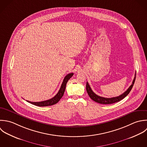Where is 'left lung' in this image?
<instances>
[{"label": "left lung", "instance_id": "left-lung-1", "mask_svg": "<svg viewBox=\"0 0 147 147\" xmlns=\"http://www.w3.org/2000/svg\"><path fill=\"white\" fill-rule=\"evenodd\" d=\"M136 75V73H135V78L133 80L132 84L129 86V88L124 93H123L122 94H121L119 96L112 97V98H105L103 97L99 96L97 95L96 94H95L93 92V90H92V89L88 82H86V89L87 93L92 100H93L94 101H95L96 102H98V103H100L101 104H113V103L119 102V101H121V100H123L124 98H125L132 90V87L134 85L135 81Z\"/></svg>", "mask_w": 147, "mask_h": 147}]
</instances>
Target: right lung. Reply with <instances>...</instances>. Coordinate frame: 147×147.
Instances as JSON below:
<instances>
[{
  "label": "right lung",
  "instance_id": "add662e5",
  "mask_svg": "<svg viewBox=\"0 0 147 147\" xmlns=\"http://www.w3.org/2000/svg\"><path fill=\"white\" fill-rule=\"evenodd\" d=\"M73 74H74L73 73H71L65 76L58 93L52 98L46 100V101H40V102H31L29 101H26L31 103V104H33L34 105L38 106V107H47V106H51V105L57 104L60 100V99L62 97V96L64 94V92L65 91L66 84H67V81L70 80V78L73 76Z\"/></svg>",
  "mask_w": 147,
  "mask_h": 147
}]
</instances>
